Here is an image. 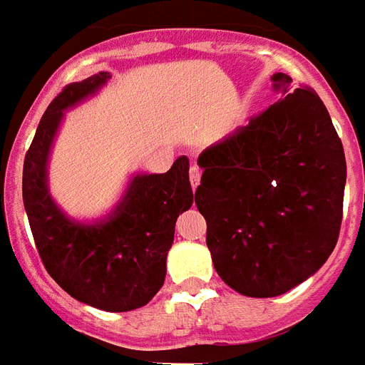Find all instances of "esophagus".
Returning a JSON list of instances; mask_svg holds the SVG:
<instances>
[{"label":"esophagus","instance_id":"34e87169","mask_svg":"<svg viewBox=\"0 0 365 365\" xmlns=\"http://www.w3.org/2000/svg\"><path fill=\"white\" fill-rule=\"evenodd\" d=\"M200 179H201L200 165L192 164L190 165V185H192V188H194V190H196L197 185H200Z\"/></svg>","mask_w":365,"mask_h":365}]
</instances>
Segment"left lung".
<instances>
[{
	"instance_id": "8db88e82",
	"label": "left lung",
	"mask_w": 365,
	"mask_h": 365,
	"mask_svg": "<svg viewBox=\"0 0 365 365\" xmlns=\"http://www.w3.org/2000/svg\"><path fill=\"white\" fill-rule=\"evenodd\" d=\"M279 100L197 158L196 205L228 287L273 298L331 255L343 218L346 162L328 109L311 86L273 75Z\"/></svg>"
}]
</instances>
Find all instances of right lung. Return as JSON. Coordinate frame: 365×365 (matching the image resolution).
<instances>
[{"label":"right lung","mask_w":365,"mask_h":365,"mask_svg":"<svg viewBox=\"0 0 365 365\" xmlns=\"http://www.w3.org/2000/svg\"><path fill=\"white\" fill-rule=\"evenodd\" d=\"M110 75L67 84L41 118L24 158L22 197L35 247L48 275L78 302L122 313L147 305L165 279L180 212L196 200L186 156L168 173L135 175L113 215L98 224L67 218L46 186V160L63 110L96 94Z\"/></svg>","instance_id":"right-lung-1"}]
</instances>
